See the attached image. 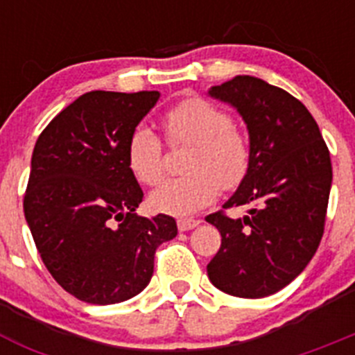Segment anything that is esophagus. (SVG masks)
<instances>
[{
    "instance_id": "1",
    "label": "esophagus",
    "mask_w": 355,
    "mask_h": 355,
    "mask_svg": "<svg viewBox=\"0 0 355 355\" xmlns=\"http://www.w3.org/2000/svg\"><path fill=\"white\" fill-rule=\"evenodd\" d=\"M200 222L199 220H193V218H180L178 220V227H180V231H190V229L197 227Z\"/></svg>"
}]
</instances>
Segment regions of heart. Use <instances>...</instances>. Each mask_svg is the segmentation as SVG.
<instances>
[{"instance_id": "1", "label": "heart", "mask_w": 355, "mask_h": 355, "mask_svg": "<svg viewBox=\"0 0 355 355\" xmlns=\"http://www.w3.org/2000/svg\"><path fill=\"white\" fill-rule=\"evenodd\" d=\"M171 144L192 146L184 159L183 178L163 181L150 193V206L159 213L188 216L211 205L220 188H234L249 172L250 149L231 117L206 99L192 97L163 117ZM128 163L137 180L156 184L163 178V146L147 126L135 128L128 142Z\"/></svg>"}]
</instances>
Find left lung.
Returning a JSON list of instances; mask_svg holds the SVG:
<instances>
[{"mask_svg": "<svg viewBox=\"0 0 355 355\" xmlns=\"http://www.w3.org/2000/svg\"><path fill=\"white\" fill-rule=\"evenodd\" d=\"M233 106L249 133V172L224 208L247 206L240 218L206 216L222 243L208 263L220 291L261 299L283 290L307 266L324 234L332 167L318 124L286 90L236 76L208 90Z\"/></svg>", "mask_w": 355, "mask_h": 355, "instance_id": "left-lung-1", "label": "left lung"}]
</instances>
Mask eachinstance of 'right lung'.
Segmentation results:
<instances>
[{
    "instance_id": "add662e5",
    "label": "right lung",
    "mask_w": 355,
    "mask_h": 355,
    "mask_svg": "<svg viewBox=\"0 0 355 355\" xmlns=\"http://www.w3.org/2000/svg\"><path fill=\"white\" fill-rule=\"evenodd\" d=\"M159 92L92 90L64 108L31 155L24 216L40 258L67 293L89 304L139 295L155 252L178 234L168 215L139 216L144 192L128 142Z\"/></svg>"
}]
</instances>
